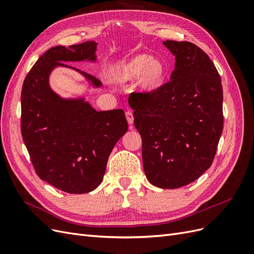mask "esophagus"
Listing matches in <instances>:
<instances>
[{"label":"esophagus","instance_id":"1","mask_svg":"<svg viewBox=\"0 0 254 254\" xmlns=\"http://www.w3.org/2000/svg\"><path fill=\"white\" fill-rule=\"evenodd\" d=\"M125 115H126V119H127L128 124L129 125H132V123H133V114H132V112L130 111V110H127Z\"/></svg>","mask_w":254,"mask_h":254}]
</instances>
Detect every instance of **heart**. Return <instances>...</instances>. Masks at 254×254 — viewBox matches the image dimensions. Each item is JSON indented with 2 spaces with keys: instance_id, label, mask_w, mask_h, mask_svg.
<instances>
[{
  "instance_id": "1",
  "label": "heart",
  "mask_w": 254,
  "mask_h": 254,
  "mask_svg": "<svg viewBox=\"0 0 254 254\" xmlns=\"http://www.w3.org/2000/svg\"><path fill=\"white\" fill-rule=\"evenodd\" d=\"M114 76L121 81L131 80L139 76V87L143 91L150 92L162 86L166 67L161 60L140 54L114 67Z\"/></svg>"
}]
</instances>
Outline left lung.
Segmentation results:
<instances>
[{"label": "left lung", "instance_id": "left-lung-1", "mask_svg": "<svg viewBox=\"0 0 254 254\" xmlns=\"http://www.w3.org/2000/svg\"><path fill=\"white\" fill-rule=\"evenodd\" d=\"M163 43L176 58L171 80L150 92H133L128 102L148 181L178 189L213 163L224 128V96L216 67L200 48L188 41Z\"/></svg>", "mask_w": 254, "mask_h": 254}]
</instances>
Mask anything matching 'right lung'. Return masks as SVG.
<instances>
[{"mask_svg": "<svg viewBox=\"0 0 254 254\" xmlns=\"http://www.w3.org/2000/svg\"><path fill=\"white\" fill-rule=\"evenodd\" d=\"M96 45L87 41L48 50L30 68L21 92V133L35 171L70 194L89 193L101 184L114 145L128 129L122 109L96 111L83 98H61L49 84L53 68L66 66L101 87L93 75L64 64L94 61Z\"/></svg>", "mask_w": 254, "mask_h": 254, "instance_id": "1", "label": "right lung"}]
</instances>
